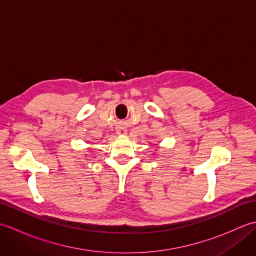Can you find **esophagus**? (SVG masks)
I'll list each match as a JSON object with an SVG mask.
<instances>
[{
  "instance_id": "obj_1",
  "label": "esophagus",
  "mask_w": 256,
  "mask_h": 256,
  "mask_svg": "<svg viewBox=\"0 0 256 256\" xmlns=\"http://www.w3.org/2000/svg\"><path fill=\"white\" fill-rule=\"evenodd\" d=\"M125 132H126V131H125L124 128H122V130H118V134H123V133H125Z\"/></svg>"
}]
</instances>
